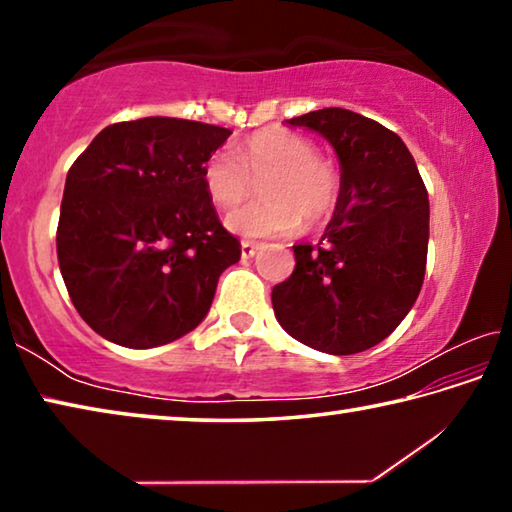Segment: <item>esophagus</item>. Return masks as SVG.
Returning a JSON list of instances; mask_svg holds the SVG:
<instances>
[{
	"instance_id": "obj_1",
	"label": "esophagus",
	"mask_w": 512,
	"mask_h": 512,
	"mask_svg": "<svg viewBox=\"0 0 512 512\" xmlns=\"http://www.w3.org/2000/svg\"><path fill=\"white\" fill-rule=\"evenodd\" d=\"M257 248H259V244H257V241H250V239H241V257H244V259H248V257H253V255L257 253Z\"/></svg>"
}]
</instances>
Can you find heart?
I'll list each match as a JSON object with an SVG mask.
<instances>
[{
	"label": "heart",
	"mask_w": 512,
	"mask_h": 512,
	"mask_svg": "<svg viewBox=\"0 0 512 512\" xmlns=\"http://www.w3.org/2000/svg\"><path fill=\"white\" fill-rule=\"evenodd\" d=\"M264 177L263 181L261 178ZM261 179L265 198L225 216L232 232L250 239L284 237L300 228H316L334 214L341 198V171L318 155L311 137L287 128H262L250 133L239 155L214 151L203 162L201 180L219 210H231Z\"/></svg>",
	"instance_id": "b5f03b06"
}]
</instances>
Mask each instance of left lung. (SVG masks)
Listing matches in <instances>:
<instances>
[{"mask_svg":"<svg viewBox=\"0 0 512 512\" xmlns=\"http://www.w3.org/2000/svg\"><path fill=\"white\" fill-rule=\"evenodd\" d=\"M287 121L334 146L341 198L323 239L293 246L296 268L271 293L275 318L309 348L357 354L384 341L422 289L427 187L400 135L375 119L323 108Z\"/></svg>","mask_w":512,"mask_h":512,"instance_id":"obj_1","label":"left lung"}]
</instances>
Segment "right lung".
<instances>
[{
	"label": "right lung",
	"mask_w": 512,
	"mask_h": 512,
	"mask_svg": "<svg viewBox=\"0 0 512 512\" xmlns=\"http://www.w3.org/2000/svg\"><path fill=\"white\" fill-rule=\"evenodd\" d=\"M228 135L192 119L119 121L69 167L58 266L76 311L103 339L155 348L210 311L219 275L241 257L201 180Z\"/></svg>",
	"instance_id": "right-lung-1"
}]
</instances>
